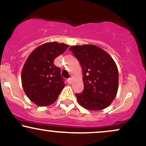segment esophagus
I'll return each instance as SVG.
<instances>
[{
	"instance_id": "esophagus-1",
	"label": "esophagus",
	"mask_w": 146,
	"mask_h": 146,
	"mask_svg": "<svg viewBox=\"0 0 146 146\" xmlns=\"http://www.w3.org/2000/svg\"><path fill=\"white\" fill-rule=\"evenodd\" d=\"M67 82H68V83L69 84H71L72 83V79H71V78H69V79H68V80H67Z\"/></svg>"
}]
</instances>
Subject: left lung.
I'll list each match as a JSON object with an SVG mask.
<instances>
[{
    "label": "left lung",
    "instance_id": "left-lung-1",
    "mask_svg": "<svg viewBox=\"0 0 146 146\" xmlns=\"http://www.w3.org/2000/svg\"><path fill=\"white\" fill-rule=\"evenodd\" d=\"M82 68L84 90L76 93L78 103L84 108L100 110L107 108L118 90L117 66L111 56L93 44L69 48Z\"/></svg>",
    "mask_w": 146,
    "mask_h": 146
}]
</instances>
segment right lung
<instances>
[{
  "label": "right lung",
  "mask_w": 146,
  "mask_h": 146,
  "mask_svg": "<svg viewBox=\"0 0 146 146\" xmlns=\"http://www.w3.org/2000/svg\"><path fill=\"white\" fill-rule=\"evenodd\" d=\"M68 47L64 43H45L35 48L25 62L22 70V85L28 98L38 106L54 103L63 89L65 84L60 68L53 61Z\"/></svg>",
  "instance_id": "obj_1"
}]
</instances>
